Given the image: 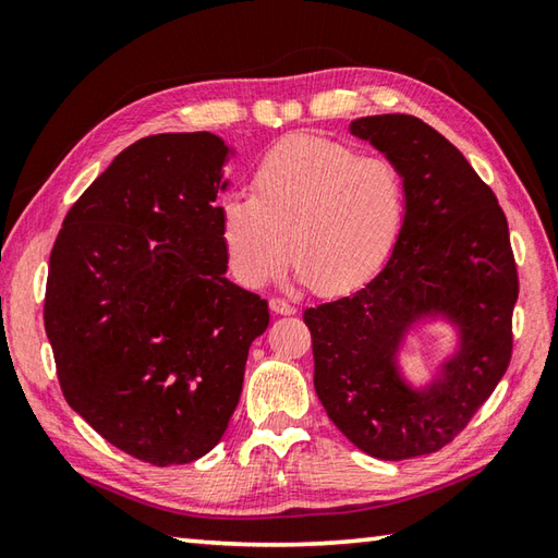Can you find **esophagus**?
<instances>
[{"mask_svg": "<svg viewBox=\"0 0 558 558\" xmlns=\"http://www.w3.org/2000/svg\"><path fill=\"white\" fill-rule=\"evenodd\" d=\"M270 310L276 312V314H282V316H290V314H294L298 310H294V304H290L288 300H282V298H272L270 302Z\"/></svg>", "mask_w": 558, "mask_h": 558, "instance_id": "obj_1", "label": "esophagus"}]
</instances>
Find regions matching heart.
Listing matches in <instances>:
<instances>
[{"label":"heart","instance_id":"heart-1","mask_svg":"<svg viewBox=\"0 0 558 558\" xmlns=\"http://www.w3.org/2000/svg\"><path fill=\"white\" fill-rule=\"evenodd\" d=\"M410 186L398 162L298 136L256 165L248 196L220 208L232 276L248 288L276 280L290 260L306 288L340 294L376 276L408 220Z\"/></svg>","mask_w":558,"mask_h":558}]
</instances>
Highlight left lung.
Masks as SVG:
<instances>
[{"instance_id": "1", "label": "left lung", "mask_w": 558, "mask_h": 558, "mask_svg": "<svg viewBox=\"0 0 558 558\" xmlns=\"http://www.w3.org/2000/svg\"><path fill=\"white\" fill-rule=\"evenodd\" d=\"M350 132L408 177L400 240L374 280L312 306L314 388L328 417L364 453H436L494 393L513 354L518 266L499 198L448 138L412 114L362 117ZM438 305L463 326V352L441 385L417 395L392 352L414 315Z\"/></svg>"}]
</instances>
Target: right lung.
Listing matches in <instances>:
<instances>
[{
    "label": "right lung",
    "instance_id": "right-lung-1",
    "mask_svg": "<svg viewBox=\"0 0 558 558\" xmlns=\"http://www.w3.org/2000/svg\"><path fill=\"white\" fill-rule=\"evenodd\" d=\"M222 138L124 148L69 208L47 270L45 333L66 402L105 441L184 465L220 441L268 304L222 278Z\"/></svg>",
    "mask_w": 558,
    "mask_h": 558
}]
</instances>
